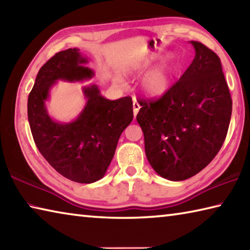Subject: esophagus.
<instances>
[{
	"mask_svg": "<svg viewBox=\"0 0 250 250\" xmlns=\"http://www.w3.org/2000/svg\"><path fill=\"white\" fill-rule=\"evenodd\" d=\"M139 110H140V104H139L138 101L134 99V100H133V116H134V117L138 115Z\"/></svg>",
	"mask_w": 250,
	"mask_h": 250,
	"instance_id": "34e87169",
	"label": "esophagus"
}]
</instances>
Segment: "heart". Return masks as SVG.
<instances>
[{
    "label": "heart",
    "mask_w": 250,
    "mask_h": 250,
    "mask_svg": "<svg viewBox=\"0 0 250 250\" xmlns=\"http://www.w3.org/2000/svg\"><path fill=\"white\" fill-rule=\"evenodd\" d=\"M174 74V67L170 64H162L155 67L142 78L140 83L141 90L152 98L163 96L170 89ZM116 82L121 83L122 80L120 78H116Z\"/></svg>",
    "instance_id": "b5f03b06"
}]
</instances>
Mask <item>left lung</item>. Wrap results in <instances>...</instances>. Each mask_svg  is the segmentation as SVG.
I'll list each match as a JSON object with an SVG mask.
<instances>
[{"instance_id":"1","label":"left lung","mask_w":250,"mask_h":250,"mask_svg":"<svg viewBox=\"0 0 250 250\" xmlns=\"http://www.w3.org/2000/svg\"><path fill=\"white\" fill-rule=\"evenodd\" d=\"M192 64L158 100H139L146 159L160 176L184 181L208 166L225 141L231 98L221 59L191 41Z\"/></svg>"}]
</instances>
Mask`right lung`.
I'll use <instances>...</instances> for the list:
<instances>
[{
	"instance_id": "add662e5",
	"label": "right lung",
	"mask_w": 250,
	"mask_h": 250,
	"mask_svg": "<svg viewBox=\"0 0 250 250\" xmlns=\"http://www.w3.org/2000/svg\"><path fill=\"white\" fill-rule=\"evenodd\" d=\"M78 48L57 53L40 69L27 100L29 126L37 149L59 174L77 183H94L104 176L124 130L133 119L132 99L109 100L97 84L83 88L82 112L70 122L48 115L46 101L58 80L79 83L95 76Z\"/></svg>"
}]
</instances>
